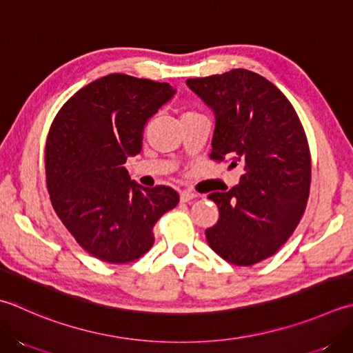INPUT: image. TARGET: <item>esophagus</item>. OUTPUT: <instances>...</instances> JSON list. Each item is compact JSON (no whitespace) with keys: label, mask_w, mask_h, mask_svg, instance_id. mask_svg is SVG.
<instances>
[{"label":"esophagus","mask_w":353,"mask_h":353,"mask_svg":"<svg viewBox=\"0 0 353 353\" xmlns=\"http://www.w3.org/2000/svg\"><path fill=\"white\" fill-rule=\"evenodd\" d=\"M196 197H197L196 192H191V191H182L181 192V200H182V202H190V200L196 199Z\"/></svg>","instance_id":"1"}]
</instances>
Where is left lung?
Segmentation results:
<instances>
[{"label": "left lung", "instance_id": "8db88e82", "mask_svg": "<svg viewBox=\"0 0 353 353\" xmlns=\"http://www.w3.org/2000/svg\"><path fill=\"white\" fill-rule=\"evenodd\" d=\"M214 116L211 159L241 165L240 183L211 192L219 220L205 231L211 250L230 263L251 266L292 236L305 212L310 153L292 103L272 82L245 68L186 81Z\"/></svg>", "mask_w": 353, "mask_h": 353}]
</instances>
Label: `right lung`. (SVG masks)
<instances>
[{"label":"right lung","mask_w":353,"mask_h":353,"mask_svg":"<svg viewBox=\"0 0 353 353\" xmlns=\"http://www.w3.org/2000/svg\"><path fill=\"white\" fill-rule=\"evenodd\" d=\"M176 90L112 73L76 92L46 142L47 188L74 240L107 263H128L154 243L153 228L179 203L170 186L145 188L123 167L142 150L143 128Z\"/></svg>","instance_id":"1"}]
</instances>
